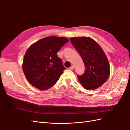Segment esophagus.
Listing matches in <instances>:
<instances>
[{
  "label": "esophagus",
  "instance_id": "1",
  "mask_svg": "<svg viewBox=\"0 0 130 130\" xmlns=\"http://www.w3.org/2000/svg\"><path fill=\"white\" fill-rule=\"evenodd\" d=\"M69 69H70V70H73V69H74V67L72 66H71V67H70L69 68Z\"/></svg>",
  "mask_w": 130,
  "mask_h": 130
}]
</instances>
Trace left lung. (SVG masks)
Returning a JSON list of instances; mask_svg holds the SVG:
<instances>
[{"instance_id": "left-lung-1", "label": "left lung", "mask_w": 130, "mask_h": 130, "mask_svg": "<svg viewBox=\"0 0 130 130\" xmlns=\"http://www.w3.org/2000/svg\"><path fill=\"white\" fill-rule=\"evenodd\" d=\"M70 41L84 61L85 71L78 79L84 88L94 89L107 81L110 74L108 60L104 50L93 39L72 37Z\"/></svg>"}]
</instances>
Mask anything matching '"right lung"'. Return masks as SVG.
Instances as JSON below:
<instances>
[{
    "label": "right lung",
    "instance_id": "obj_1",
    "mask_svg": "<svg viewBox=\"0 0 130 130\" xmlns=\"http://www.w3.org/2000/svg\"><path fill=\"white\" fill-rule=\"evenodd\" d=\"M69 40L62 37H46L34 43L27 49L23 70L27 80L41 90L55 84L65 68L57 53Z\"/></svg>",
    "mask_w": 130,
    "mask_h": 130
}]
</instances>
